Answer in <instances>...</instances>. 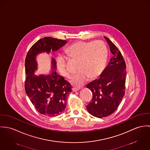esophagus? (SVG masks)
I'll list each match as a JSON object with an SVG mask.
<instances>
[{"label": "esophagus", "instance_id": "34e87169", "mask_svg": "<svg viewBox=\"0 0 150 150\" xmlns=\"http://www.w3.org/2000/svg\"><path fill=\"white\" fill-rule=\"evenodd\" d=\"M79 90V88H72V91L74 92H76V91H78Z\"/></svg>", "mask_w": 150, "mask_h": 150}]
</instances>
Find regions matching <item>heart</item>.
Returning <instances> with one entry per match:
<instances>
[{"mask_svg": "<svg viewBox=\"0 0 150 150\" xmlns=\"http://www.w3.org/2000/svg\"><path fill=\"white\" fill-rule=\"evenodd\" d=\"M66 53L68 58L78 60V70L70 79V83L76 87L83 86L88 79L98 78L103 71L108 62L109 50L105 42L101 40L78 41L69 46ZM56 68L64 77H69L67 67V58L58 56L56 59Z\"/></svg>", "mask_w": 150, "mask_h": 150, "instance_id": "b5f03b06", "label": "heart"}]
</instances>
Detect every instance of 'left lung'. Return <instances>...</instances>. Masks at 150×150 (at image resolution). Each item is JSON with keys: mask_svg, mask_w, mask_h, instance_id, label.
Listing matches in <instances>:
<instances>
[{"mask_svg": "<svg viewBox=\"0 0 150 150\" xmlns=\"http://www.w3.org/2000/svg\"><path fill=\"white\" fill-rule=\"evenodd\" d=\"M113 54L100 78L90 83L93 98L86 106L88 113L93 116L102 118L113 113L125 95L126 64L116 46L104 37Z\"/></svg>", "mask_w": 150, "mask_h": 150, "instance_id": "left-lung-1", "label": "left lung"}]
</instances>
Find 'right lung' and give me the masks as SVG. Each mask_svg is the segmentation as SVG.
Returning a JSON list of instances; mask_svg holds the SVG:
<instances>
[{"label":"right lung","mask_w":150,"mask_h":150,"mask_svg":"<svg viewBox=\"0 0 150 150\" xmlns=\"http://www.w3.org/2000/svg\"><path fill=\"white\" fill-rule=\"evenodd\" d=\"M66 43V40L46 37L34 44L26 56V93L36 110L46 116H56L64 110L68 96L72 91V86L54 71L48 75H34L37 65L35 56L41 52L49 53L50 50L56 51ZM52 68L56 69L54 59L52 60Z\"/></svg>","instance_id":"obj_1"}]
</instances>
